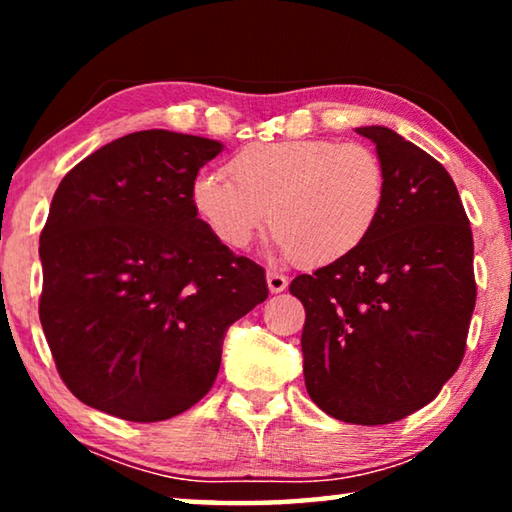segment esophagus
Listing matches in <instances>:
<instances>
[{"instance_id": "obj_1", "label": "esophagus", "mask_w": 512, "mask_h": 512, "mask_svg": "<svg viewBox=\"0 0 512 512\" xmlns=\"http://www.w3.org/2000/svg\"><path fill=\"white\" fill-rule=\"evenodd\" d=\"M266 282H268V291H271V293H282L284 289L289 287V277L277 273V271H268Z\"/></svg>"}]
</instances>
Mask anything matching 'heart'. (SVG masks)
<instances>
[{
    "mask_svg": "<svg viewBox=\"0 0 512 512\" xmlns=\"http://www.w3.org/2000/svg\"><path fill=\"white\" fill-rule=\"evenodd\" d=\"M221 171L198 173L192 205L230 248L264 228L300 266H329L366 244L384 214L386 169L366 144L336 140L253 142Z\"/></svg>",
    "mask_w": 512,
    "mask_h": 512,
    "instance_id": "1",
    "label": "heart"
}]
</instances>
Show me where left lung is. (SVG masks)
Returning <instances> with one entry per match:
<instances>
[{
    "label": "left lung",
    "mask_w": 512,
    "mask_h": 512,
    "mask_svg": "<svg viewBox=\"0 0 512 512\" xmlns=\"http://www.w3.org/2000/svg\"><path fill=\"white\" fill-rule=\"evenodd\" d=\"M357 133L386 169L384 214L341 262L298 275L302 372L336 420L391 424L427 406L461 366L476 302L474 241L452 176L386 126Z\"/></svg>",
    "instance_id": "8db88e82"
}]
</instances>
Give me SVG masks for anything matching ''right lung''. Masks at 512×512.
Listing matches in <instances>:
<instances>
[{"label": "right lung", "instance_id": "obj_1", "mask_svg": "<svg viewBox=\"0 0 512 512\" xmlns=\"http://www.w3.org/2000/svg\"><path fill=\"white\" fill-rule=\"evenodd\" d=\"M223 144L153 128L60 180L40 235V323L83 404L131 422L210 391L228 327L268 298L264 268L198 219L192 183Z\"/></svg>", "mask_w": 512, "mask_h": 512}]
</instances>
